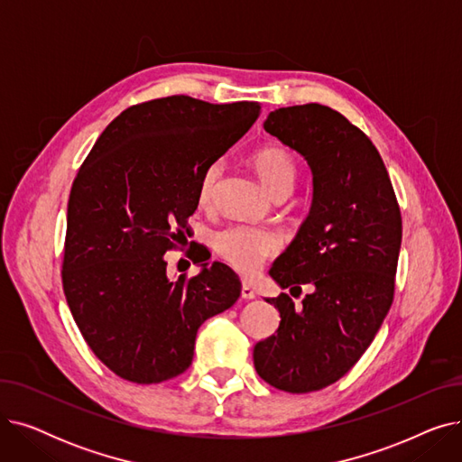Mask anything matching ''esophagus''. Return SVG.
<instances>
[{
    "mask_svg": "<svg viewBox=\"0 0 462 462\" xmlns=\"http://www.w3.org/2000/svg\"><path fill=\"white\" fill-rule=\"evenodd\" d=\"M241 298H244V300H254L256 298V292L253 290V286L245 281H244V284H241Z\"/></svg>",
    "mask_w": 462,
    "mask_h": 462,
    "instance_id": "obj_1",
    "label": "esophagus"
}]
</instances>
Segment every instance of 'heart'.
Returning a JSON list of instances; mask_svg holds the SVG:
<instances>
[{
	"label": "heart",
	"mask_w": 462,
	"mask_h": 462,
	"mask_svg": "<svg viewBox=\"0 0 462 462\" xmlns=\"http://www.w3.org/2000/svg\"><path fill=\"white\" fill-rule=\"evenodd\" d=\"M256 172L273 197L281 192H290L298 180V164L294 157L284 148L268 145L253 155ZM223 164L215 161L204 168L199 180L197 199L199 204L208 208L213 204L218 178H221ZM213 249L234 270L251 275L265 258L273 256L281 249V236L265 226L253 225H232L218 230L213 237Z\"/></svg>",
	"instance_id": "heart-1"
}]
</instances>
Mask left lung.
<instances>
[{
	"mask_svg": "<svg viewBox=\"0 0 462 462\" xmlns=\"http://www.w3.org/2000/svg\"><path fill=\"white\" fill-rule=\"evenodd\" d=\"M263 129L305 157L312 206L270 275L281 288L314 290L281 312L275 335L256 343L262 380L288 393L319 392L343 378L378 333L393 303L402 218L371 138L337 110L309 103L270 112Z\"/></svg>",
	"mask_w": 462,
	"mask_h": 462,
	"instance_id": "1",
	"label": "left lung"
}]
</instances>
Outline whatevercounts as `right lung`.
<instances>
[{"label": "right lung", "instance_id": "right-lung-1", "mask_svg": "<svg viewBox=\"0 0 462 462\" xmlns=\"http://www.w3.org/2000/svg\"><path fill=\"white\" fill-rule=\"evenodd\" d=\"M260 116V105H211L189 95L121 112L95 142L67 206L63 292L84 341L124 380L159 383L189 369L199 328L230 309L239 277L221 262L166 277L199 208L204 168Z\"/></svg>", "mask_w": 462, "mask_h": 462}]
</instances>
